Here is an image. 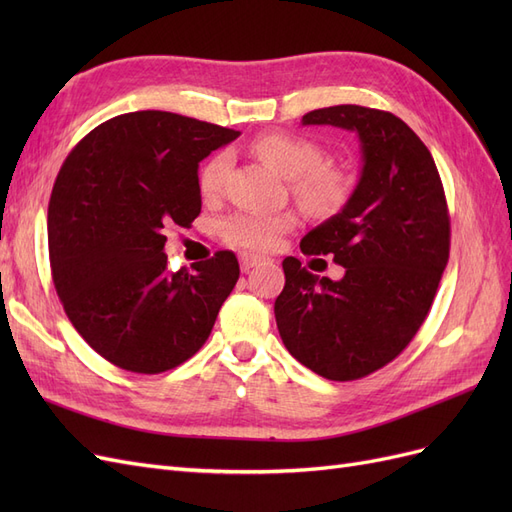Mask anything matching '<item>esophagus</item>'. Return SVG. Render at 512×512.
Masks as SVG:
<instances>
[{
	"label": "esophagus",
	"mask_w": 512,
	"mask_h": 512,
	"mask_svg": "<svg viewBox=\"0 0 512 512\" xmlns=\"http://www.w3.org/2000/svg\"><path fill=\"white\" fill-rule=\"evenodd\" d=\"M239 262H241V271L247 273L250 269H254L256 265H260L262 258H260V256H254V254H241Z\"/></svg>",
	"instance_id": "34e87169"
}]
</instances>
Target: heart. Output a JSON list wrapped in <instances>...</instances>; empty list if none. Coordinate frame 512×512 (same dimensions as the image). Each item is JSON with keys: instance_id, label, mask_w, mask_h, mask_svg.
Listing matches in <instances>:
<instances>
[{"instance_id": "heart-1", "label": "heart", "mask_w": 512, "mask_h": 512, "mask_svg": "<svg viewBox=\"0 0 512 512\" xmlns=\"http://www.w3.org/2000/svg\"><path fill=\"white\" fill-rule=\"evenodd\" d=\"M252 151L262 162L290 179L292 196L316 218H331L350 203L356 185L354 177L346 168L324 162L327 160L324 149L309 138L265 134L252 143ZM230 162L228 151L213 153L198 173L200 194L205 198L222 194ZM294 228H297V215L292 211H237L222 224V237L228 245L241 250L271 252Z\"/></svg>"}]
</instances>
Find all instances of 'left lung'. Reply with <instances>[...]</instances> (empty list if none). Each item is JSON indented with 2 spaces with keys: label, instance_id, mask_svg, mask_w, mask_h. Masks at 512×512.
<instances>
[{
  "label": "left lung",
  "instance_id": "left-lung-1",
  "mask_svg": "<svg viewBox=\"0 0 512 512\" xmlns=\"http://www.w3.org/2000/svg\"><path fill=\"white\" fill-rule=\"evenodd\" d=\"M303 126L359 134L363 168L350 203L301 241L307 256L333 254L339 282L284 258L275 320L288 352L337 382L391 363L425 322L451 250V220L429 149L404 121L378 108L339 104Z\"/></svg>",
  "mask_w": 512,
  "mask_h": 512
}]
</instances>
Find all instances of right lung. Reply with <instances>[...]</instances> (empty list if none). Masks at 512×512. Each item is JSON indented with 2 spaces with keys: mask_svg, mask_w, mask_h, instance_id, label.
Instances as JSON below:
<instances>
[{
  "mask_svg": "<svg viewBox=\"0 0 512 512\" xmlns=\"http://www.w3.org/2000/svg\"><path fill=\"white\" fill-rule=\"evenodd\" d=\"M237 130L166 111L100 123L61 166L49 203L53 284L108 363L162 374L194 356L239 280L232 252L166 269L164 228L200 213L198 162Z\"/></svg>",
  "mask_w": 512,
  "mask_h": 512,
  "instance_id": "1",
  "label": "right lung"
}]
</instances>
